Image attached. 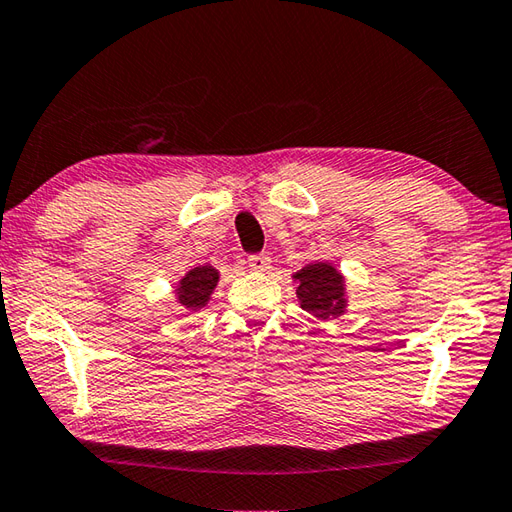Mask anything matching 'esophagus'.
<instances>
[{"mask_svg":"<svg viewBox=\"0 0 512 512\" xmlns=\"http://www.w3.org/2000/svg\"><path fill=\"white\" fill-rule=\"evenodd\" d=\"M247 265L254 269V272H267L269 267H272V260H269V256L265 254H254L247 258Z\"/></svg>","mask_w":512,"mask_h":512,"instance_id":"esophagus-1","label":"esophagus"}]
</instances>
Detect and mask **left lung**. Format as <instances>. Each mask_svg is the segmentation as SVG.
Listing matches in <instances>:
<instances>
[{
	"mask_svg": "<svg viewBox=\"0 0 512 512\" xmlns=\"http://www.w3.org/2000/svg\"><path fill=\"white\" fill-rule=\"evenodd\" d=\"M298 305L321 321L339 318L347 312L345 276L327 260H314L292 274Z\"/></svg>",
	"mask_w": 512,
	"mask_h": 512,
	"instance_id": "left-lung-1",
	"label": "left lung"
}]
</instances>
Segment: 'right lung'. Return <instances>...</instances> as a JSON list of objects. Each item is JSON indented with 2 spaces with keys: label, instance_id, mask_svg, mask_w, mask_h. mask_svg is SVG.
<instances>
[{
  "label": "right lung",
  "instance_id": "add662e5",
  "mask_svg": "<svg viewBox=\"0 0 512 512\" xmlns=\"http://www.w3.org/2000/svg\"><path fill=\"white\" fill-rule=\"evenodd\" d=\"M220 281V272L211 265H200L189 269V272L180 278L176 289V301L180 307H185L187 312H198L209 303L211 294Z\"/></svg>",
  "mask_w": 512,
  "mask_h": 512
}]
</instances>
